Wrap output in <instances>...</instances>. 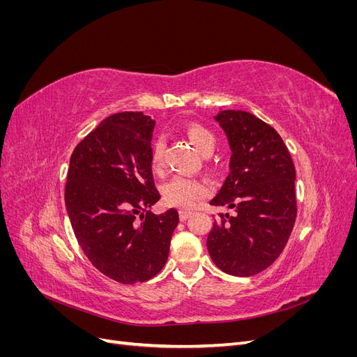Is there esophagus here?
<instances>
[{
  "mask_svg": "<svg viewBox=\"0 0 357 357\" xmlns=\"http://www.w3.org/2000/svg\"><path fill=\"white\" fill-rule=\"evenodd\" d=\"M192 213L190 211H188V210H180L178 211V218H180V220L181 222H185V220H188L189 219V215H190Z\"/></svg>",
  "mask_w": 357,
  "mask_h": 357,
  "instance_id": "obj_1",
  "label": "esophagus"
}]
</instances>
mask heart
Wrapping results in <instances>:
<instances>
[{"label":"heart","mask_w":357,"mask_h":357,"mask_svg":"<svg viewBox=\"0 0 357 357\" xmlns=\"http://www.w3.org/2000/svg\"><path fill=\"white\" fill-rule=\"evenodd\" d=\"M186 134L202 155H210L215 147V137L208 128L193 123L186 129ZM164 150L165 142L162 137H158L150 150V162L155 171H160L164 167ZM210 193V186L207 183L197 178L188 177H174L162 188V197L169 207H176L181 210H190L198 202L205 199Z\"/></svg>","instance_id":"obj_1"}]
</instances>
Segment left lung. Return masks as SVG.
<instances>
[{
  "label": "left lung",
  "mask_w": 357,
  "mask_h": 357,
  "mask_svg": "<svg viewBox=\"0 0 357 357\" xmlns=\"http://www.w3.org/2000/svg\"><path fill=\"white\" fill-rule=\"evenodd\" d=\"M215 121L228 135L232 158L229 176L210 204L236 214H219L207 248L223 273L250 277L275 261L294 229V160L275 129L256 116L225 110Z\"/></svg>",
  "instance_id": "left-lung-1"
}]
</instances>
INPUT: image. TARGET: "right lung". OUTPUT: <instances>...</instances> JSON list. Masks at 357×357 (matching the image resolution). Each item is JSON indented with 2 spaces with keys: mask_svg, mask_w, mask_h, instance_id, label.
<instances>
[{
  "mask_svg": "<svg viewBox=\"0 0 357 357\" xmlns=\"http://www.w3.org/2000/svg\"><path fill=\"white\" fill-rule=\"evenodd\" d=\"M155 121L142 112L112 114L75 146L66 205L89 262L117 283L147 282L164 268L178 213L149 211L160 195L150 150Z\"/></svg>",
  "mask_w": 357,
  "mask_h": 357,
  "instance_id": "add662e5",
  "label": "right lung"
}]
</instances>
